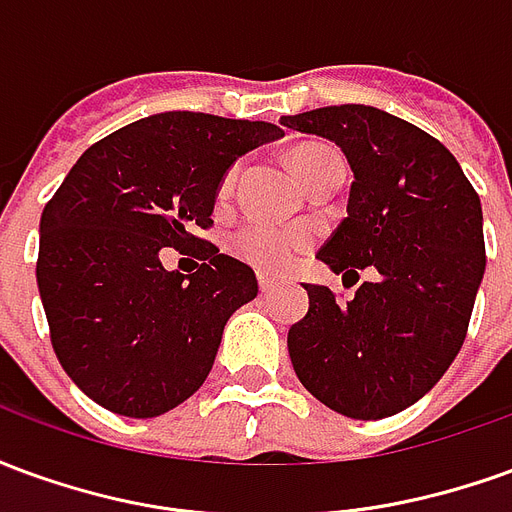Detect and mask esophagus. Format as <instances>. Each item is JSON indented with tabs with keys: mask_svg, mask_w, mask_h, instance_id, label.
Here are the masks:
<instances>
[{
	"mask_svg": "<svg viewBox=\"0 0 512 512\" xmlns=\"http://www.w3.org/2000/svg\"><path fill=\"white\" fill-rule=\"evenodd\" d=\"M257 285H260V290H263V293H271V290L279 285V279L268 277V274H260V277H257Z\"/></svg>",
	"mask_w": 512,
	"mask_h": 512,
	"instance_id": "esophagus-1",
	"label": "esophagus"
}]
</instances>
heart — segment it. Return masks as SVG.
I'll list each match as a JSON object with an SVG mask.
<instances>
[{
    "label": "heart",
    "mask_w": 512,
    "mask_h": 512,
    "mask_svg": "<svg viewBox=\"0 0 512 512\" xmlns=\"http://www.w3.org/2000/svg\"><path fill=\"white\" fill-rule=\"evenodd\" d=\"M337 150L329 145H301L293 153V169L301 178L307 180L312 169L321 167L323 161H332ZM235 178H238V167H230L224 172L222 183H219V202L230 200L235 189ZM312 244L310 227H277V224L266 222H249L241 230H235L230 238V249L235 257H241L257 271L266 274H285L299 263V257L307 252Z\"/></svg>",
    "instance_id": "obj_1"
}]
</instances>
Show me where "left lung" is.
Listing matches in <instances>:
<instances>
[{
	"mask_svg": "<svg viewBox=\"0 0 512 512\" xmlns=\"http://www.w3.org/2000/svg\"><path fill=\"white\" fill-rule=\"evenodd\" d=\"M279 123L334 142L354 172L348 216L318 260L343 277L378 271L345 304L304 285L310 310L288 332L293 370L343 417H392L461 351L485 271L480 197L439 139L376 106H323Z\"/></svg>",
	"mask_w": 512,
	"mask_h": 512,
	"instance_id": "1",
	"label": "left lung"
}]
</instances>
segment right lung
<instances>
[{"instance_id":"obj_1","label":"right lung","mask_w":512,"mask_h":512,"mask_svg":"<svg viewBox=\"0 0 512 512\" xmlns=\"http://www.w3.org/2000/svg\"><path fill=\"white\" fill-rule=\"evenodd\" d=\"M285 131L260 120L161 112L109 134L73 164L40 216L38 290L54 354L84 395L158 417L211 373L230 315L257 296L252 268L197 238L224 172ZM164 245H200L194 275Z\"/></svg>"}]
</instances>
